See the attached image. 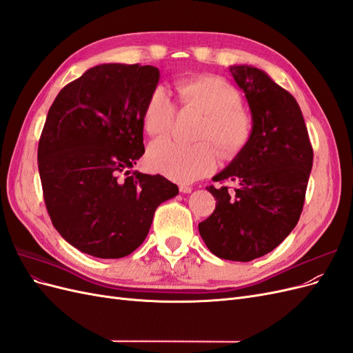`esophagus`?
Returning a JSON list of instances; mask_svg holds the SVG:
<instances>
[{"label": "esophagus", "mask_w": 353, "mask_h": 353, "mask_svg": "<svg viewBox=\"0 0 353 353\" xmlns=\"http://www.w3.org/2000/svg\"><path fill=\"white\" fill-rule=\"evenodd\" d=\"M179 191H181V193H184V194H188V193H191V191H193V187L185 185V184H181L179 185Z\"/></svg>", "instance_id": "34e87169"}]
</instances>
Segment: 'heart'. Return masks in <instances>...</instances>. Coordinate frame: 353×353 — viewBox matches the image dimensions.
I'll return each mask as SVG.
<instances>
[{
    "label": "heart",
    "mask_w": 353,
    "mask_h": 353,
    "mask_svg": "<svg viewBox=\"0 0 353 353\" xmlns=\"http://www.w3.org/2000/svg\"><path fill=\"white\" fill-rule=\"evenodd\" d=\"M183 108L205 114L199 132L203 143L184 145L170 140L156 141L147 153V165L154 172L178 183H191L215 168L216 152L221 157L237 156L249 144L253 134V117L243 108L241 95L231 83L212 74L181 81L176 85ZM176 116L175 103L163 88H156L148 97L143 122L148 135L166 137Z\"/></svg>",
    "instance_id": "1"
}]
</instances>
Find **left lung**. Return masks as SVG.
Returning <instances> with one entry per match:
<instances>
[{"instance_id":"1","label":"left lung","mask_w":353,"mask_h":353,"mask_svg":"<svg viewBox=\"0 0 353 353\" xmlns=\"http://www.w3.org/2000/svg\"><path fill=\"white\" fill-rule=\"evenodd\" d=\"M253 117L249 144L208 187L216 206L199 223L208 249L221 259L249 262L270 253L301 218L314 150L293 95L252 66H231Z\"/></svg>"}]
</instances>
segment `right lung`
I'll use <instances>...</instances> for the list:
<instances>
[{"mask_svg": "<svg viewBox=\"0 0 353 353\" xmlns=\"http://www.w3.org/2000/svg\"><path fill=\"white\" fill-rule=\"evenodd\" d=\"M157 82L154 66L100 65L48 110L38 144L46 208L60 236L95 258L131 254L157 206L178 194L165 176L131 170L144 154L143 113Z\"/></svg>", "mask_w": 353, "mask_h": 353, "instance_id": "add662e5", "label": "right lung"}]
</instances>
